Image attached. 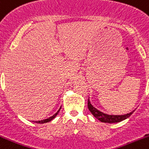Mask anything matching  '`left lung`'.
<instances>
[{"label": "left lung", "mask_w": 149, "mask_h": 149, "mask_svg": "<svg viewBox=\"0 0 149 149\" xmlns=\"http://www.w3.org/2000/svg\"><path fill=\"white\" fill-rule=\"evenodd\" d=\"M88 107L90 112L92 113L94 117L97 118L98 120L104 122V123H118L122 120H124L125 119L128 118L132 113L133 111L130 112V113H127L124 115H108L107 113H104L102 111H98V109H96L95 107H94L92 105V104L90 103L89 98L88 99Z\"/></svg>", "instance_id": "left-lung-1"}]
</instances>
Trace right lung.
<instances>
[{
    "mask_svg": "<svg viewBox=\"0 0 149 149\" xmlns=\"http://www.w3.org/2000/svg\"><path fill=\"white\" fill-rule=\"evenodd\" d=\"M61 108H60V109L57 111V113H54V114L53 116H51V117H50L49 118H47V119L42 120L35 121V123H47V122H50V121L52 120H53L54 118V117H55L57 114H58V113H59V111H60V110H61Z\"/></svg>",
    "mask_w": 149,
    "mask_h": 149,
    "instance_id": "1",
    "label": "right lung"
}]
</instances>
